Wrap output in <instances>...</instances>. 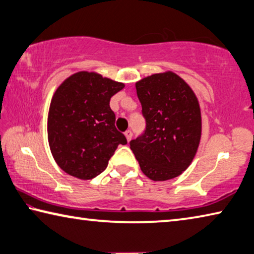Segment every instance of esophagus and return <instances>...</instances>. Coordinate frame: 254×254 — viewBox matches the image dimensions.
<instances>
[{
    "instance_id": "1",
    "label": "esophagus",
    "mask_w": 254,
    "mask_h": 254,
    "mask_svg": "<svg viewBox=\"0 0 254 254\" xmlns=\"http://www.w3.org/2000/svg\"><path fill=\"white\" fill-rule=\"evenodd\" d=\"M124 135H126L127 141H130V140L132 139V135H133V134H132V131H130V130L126 131V133H124Z\"/></svg>"
}]
</instances>
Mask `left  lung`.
<instances>
[{
	"label": "left lung",
	"mask_w": 254,
	"mask_h": 254,
	"mask_svg": "<svg viewBox=\"0 0 254 254\" xmlns=\"http://www.w3.org/2000/svg\"><path fill=\"white\" fill-rule=\"evenodd\" d=\"M145 131L130 148L142 173L154 182L178 177L190 165L201 135V114L195 93L173 71L135 83Z\"/></svg>",
	"instance_id": "obj_1"
}]
</instances>
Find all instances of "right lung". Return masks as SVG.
I'll return each instance as SVG.
<instances>
[{
  "label": "right lung",
  "mask_w": 254,
  "mask_h": 254,
  "mask_svg": "<svg viewBox=\"0 0 254 254\" xmlns=\"http://www.w3.org/2000/svg\"><path fill=\"white\" fill-rule=\"evenodd\" d=\"M123 83L97 72L78 71L60 84L51 98L48 141L57 165L68 175L88 180L106 169L119 144H127L115 127L111 97Z\"/></svg>",
  "instance_id": "1"
}]
</instances>
